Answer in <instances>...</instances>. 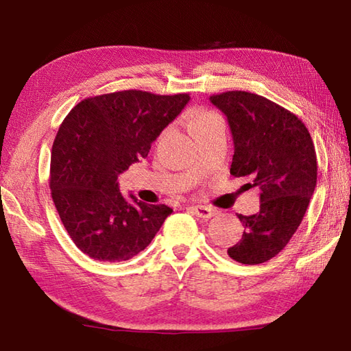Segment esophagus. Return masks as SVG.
Listing matches in <instances>:
<instances>
[{
  "instance_id": "esophagus-1",
  "label": "esophagus",
  "mask_w": 351,
  "mask_h": 351,
  "mask_svg": "<svg viewBox=\"0 0 351 351\" xmlns=\"http://www.w3.org/2000/svg\"><path fill=\"white\" fill-rule=\"evenodd\" d=\"M190 208L197 217H202V219H211L213 216L217 215V211L215 208L205 207V205H191Z\"/></svg>"
}]
</instances>
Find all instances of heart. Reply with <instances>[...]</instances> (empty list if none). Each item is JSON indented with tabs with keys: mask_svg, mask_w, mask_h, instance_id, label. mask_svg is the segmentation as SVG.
<instances>
[{
	"mask_svg": "<svg viewBox=\"0 0 351 351\" xmlns=\"http://www.w3.org/2000/svg\"><path fill=\"white\" fill-rule=\"evenodd\" d=\"M219 119H221V117L216 112L207 111V109H196V111H193L190 115V130L191 132H196L197 129H202L204 126L210 125L211 121Z\"/></svg>",
	"mask_w": 351,
	"mask_h": 351,
	"instance_id": "obj_1",
	"label": "heart"
}]
</instances>
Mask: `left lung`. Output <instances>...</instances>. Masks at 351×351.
<instances>
[{"instance_id":"1","label":"left lung","mask_w":351,"mask_h":351,"mask_svg":"<svg viewBox=\"0 0 351 351\" xmlns=\"http://www.w3.org/2000/svg\"><path fill=\"white\" fill-rule=\"evenodd\" d=\"M226 115L234 141L230 173L260 190L256 215H237L242 240L228 256L243 265L265 263L285 250L303 221L317 185V154L304 123L266 97L246 91L211 95Z\"/></svg>"}]
</instances>
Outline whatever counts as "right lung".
Returning <instances> with one entry per match:
<instances>
[{"label":"right lung","instance_id":"add662e5","mask_svg":"<svg viewBox=\"0 0 351 351\" xmlns=\"http://www.w3.org/2000/svg\"><path fill=\"white\" fill-rule=\"evenodd\" d=\"M189 100V94L128 89L82 100L62 121L51 150V197L86 256L99 262L132 258L171 215L164 204L123 196L117 178L147 156L150 144Z\"/></svg>","mask_w":351,"mask_h":351}]
</instances>
